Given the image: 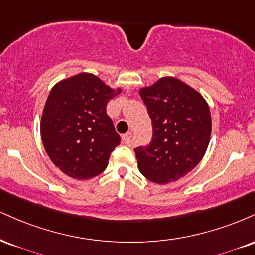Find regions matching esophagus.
Segmentation results:
<instances>
[{
	"label": "esophagus",
	"mask_w": 255,
	"mask_h": 255,
	"mask_svg": "<svg viewBox=\"0 0 255 255\" xmlns=\"http://www.w3.org/2000/svg\"><path fill=\"white\" fill-rule=\"evenodd\" d=\"M131 137H133V134H131V131H128V133H126V134H124V135L121 136L122 142H124V143H129L130 140H131Z\"/></svg>",
	"instance_id": "obj_1"
}]
</instances>
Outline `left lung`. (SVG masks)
<instances>
[{"label":"left lung","mask_w":255,"mask_h":255,"mask_svg":"<svg viewBox=\"0 0 255 255\" xmlns=\"http://www.w3.org/2000/svg\"><path fill=\"white\" fill-rule=\"evenodd\" d=\"M140 96L152 120L148 146L136 147L139 171L151 182H176L202 160L211 134L208 103L195 89L173 77L142 88Z\"/></svg>","instance_id":"obj_1"}]
</instances>
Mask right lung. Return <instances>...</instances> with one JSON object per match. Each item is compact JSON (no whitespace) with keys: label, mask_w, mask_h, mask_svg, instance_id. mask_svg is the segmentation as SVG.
I'll list each match as a JSON object with an SVG mask.
<instances>
[{"label":"right lung","mask_w":255,"mask_h":255,"mask_svg":"<svg viewBox=\"0 0 255 255\" xmlns=\"http://www.w3.org/2000/svg\"><path fill=\"white\" fill-rule=\"evenodd\" d=\"M121 93L91 73H78L52 88L40 131L46 153L75 179H90L106 170L120 143L107 104Z\"/></svg>","instance_id":"add662e5"}]
</instances>
